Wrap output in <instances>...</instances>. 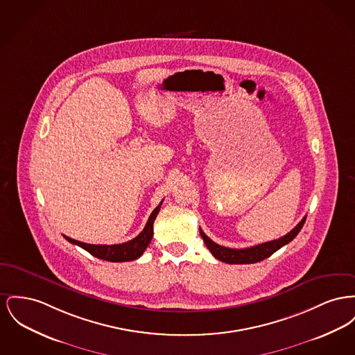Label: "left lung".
Wrapping results in <instances>:
<instances>
[{"mask_svg":"<svg viewBox=\"0 0 355 355\" xmlns=\"http://www.w3.org/2000/svg\"><path fill=\"white\" fill-rule=\"evenodd\" d=\"M304 223H306V216L286 236H283L277 240H272L268 243H263V244H259V245H254L250 248H244V250H233V248L218 245L214 241H211L208 236L201 230V228H200V234L202 236L204 243L208 247L210 253L220 261H224L228 264H253V263H257V261H261V260L270 257L272 253H275L276 250H280L282 247H284L286 244L292 241L296 237V234L303 228Z\"/></svg>","mask_w":355,"mask_h":355,"instance_id":"1","label":"left lung"}]
</instances>
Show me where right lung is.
<instances>
[{
    "instance_id": "right-lung-1",
    "label": "right lung",
    "mask_w": 355,
    "mask_h": 355,
    "mask_svg": "<svg viewBox=\"0 0 355 355\" xmlns=\"http://www.w3.org/2000/svg\"><path fill=\"white\" fill-rule=\"evenodd\" d=\"M164 200L159 202V205L153 210V213L150 214L148 220H147L146 227L144 230L132 240L123 243V244H114V245H95V244H87L82 243L78 240H73L68 236H64L65 240H68L69 243L79 245L80 248L87 250L88 253H91L92 256L102 259L105 261H112V263H121V261H131L135 260L138 257H141L144 254V252L148 247L151 239H153V225H154V220L157 218V214L159 213V209L162 205Z\"/></svg>"
}]
</instances>
